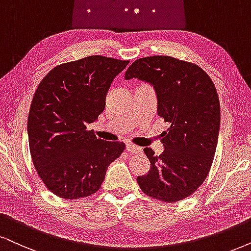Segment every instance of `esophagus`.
Returning <instances> with one entry per match:
<instances>
[{
    "label": "esophagus",
    "instance_id": "1",
    "mask_svg": "<svg viewBox=\"0 0 251 251\" xmlns=\"http://www.w3.org/2000/svg\"><path fill=\"white\" fill-rule=\"evenodd\" d=\"M126 151H127L128 153L135 154V153H139V151H141V147H138V146H135V145L128 144V145H126Z\"/></svg>",
    "mask_w": 251,
    "mask_h": 251
}]
</instances>
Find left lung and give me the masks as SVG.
<instances>
[{
  "label": "left lung",
  "instance_id": "obj_1",
  "mask_svg": "<svg viewBox=\"0 0 251 251\" xmlns=\"http://www.w3.org/2000/svg\"><path fill=\"white\" fill-rule=\"evenodd\" d=\"M131 78L154 88L157 115L169 123L161 135L162 154L144 149L151 168L138 176L139 186L161 201H182L201 185L213 161L220 128L217 89L197 65L163 55L135 60L125 73Z\"/></svg>",
  "mask_w": 251,
  "mask_h": 251
}]
</instances>
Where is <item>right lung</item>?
<instances>
[{
    "label": "right lung",
    "mask_w": 251,
    "mask_h": 251,
    "mask_svg": "<svg viewBox=\"0 0 251 251\" xmlns=\"http://www.w3.org/2000/svg\"><path fill=\"white\" fill-rule=\"evenodd\" d=\"M128 61L93 55L53 68L38 85L27 118L31 156L46 188L78 199L102 185L123 142L97 139L89 124L105 107L110 85Z\"/></svg>",
    "instance_id": "obj_1"
}]
</instances>
